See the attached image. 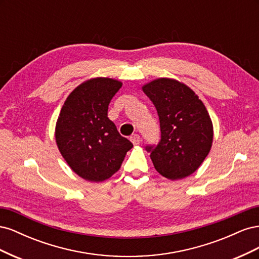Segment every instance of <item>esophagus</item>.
<instances>
[{"instance_id":"1","label":"esophagus","mask_w":259,"mask_h":259,"mask_svg":"<svg viewBox=\"0 0 259 259\" xmlns=\"http://www.w3.org/2000/svg\"><path fill=\"white\" fill-rule=\"evenodd\" d=\"M131 142L134 145H139L140 144V136L138 134H133L131 136Z\"/></svg>"}]
</instances>
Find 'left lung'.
Segmentation results:
<instances>
[{
  "instance_id": "8db88e82",
  "label": "left lung",
  "mask_w": 259,
  "mask_h": 259,
  "mask_svg": "<svg viewBox=\"0 0 259 259\" xmlns=\"http://www.w3.org/2000/svg\"><path fill=\"white\" fill-rule=\"evenodd\" d=\"M144 93L159 115L161 139L148 145L154 168L171 180L197 170L213 142V124L199 97L185 84L158 79L145 85Z\"/></svg>"
}]
</instances>
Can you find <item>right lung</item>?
Returning a JSON list of instances; mask_svg holds the SVG:
<instances>
[{
    "label": "right lung",
    "instance_id": "add662e5",
    "mask_svg": "<svg viewBox=\"0 0 259 259\" xmlns=\"http://www.w3.org/2000/svg\"><path fill=\"white\" fill-rule=\"evenodd\" d=\"M122 83L97 77L70 94L56 124L59 151L74 173L99 183L119 170L133 144L108 117V107Z\"/></svg>",
    "mask_w": 259,
    "mask_h": 259
}]
</instances>
